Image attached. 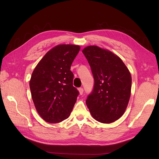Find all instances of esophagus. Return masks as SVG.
<instances>
[{
	"label": "esophagus",
	"mask_w": 159,
	"mask_h": 159,
	"mask_svg": "<svg viewBox=\"0 0 159 159\" xmlns=\"http://www.w3.org/2000/svg\"><path fill=\"white\" fill-rule=\"evenodd\" d=\"M78 91H79V93H80V95H82V94H83V93H84V89H83V88H79V89H78Z\"/></svg>",
	"instance_id": "1"
}]
</instances>
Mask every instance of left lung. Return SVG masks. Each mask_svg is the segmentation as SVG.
<instances>
[{
  "label": "left lung",
  "mask_w": 159,
  "mask_h": 159,
  "mask_svg": "<svg viewBox=\"0 0 159 159\" xmlns=\"http://www.w3.org/2000/svg\"><path fill=\"white\" fill-rule=\"evenodd\" d=\"M95 81L92 93L86 99L91 116L102 123H111L124 114L131 92V73L120 57L97 46L82 50Z\"/></svg>",
  "instance_id": "left-lung-1"
}]
</instances>
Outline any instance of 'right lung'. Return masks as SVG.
I'll list each match as a JSON object with an SVG mask.
<instances>
[{
	"label": "right lung",
	"instance_id": "obj_1",
	"mask_svg": "<svg viewBox=\"0 0 159 159\" xmlns=\"http://www.w3.org/2000/svg\"><path fill=\"white\" fill-rule=\"evenodd\" d=\"M80 50L59 44L48 52L34 70L30 80L32 98L40 116L56 123L68 118L79 95L73 86L72 62Z\"/></svg>",
	"mask_w": 159,
	"mask_h": 159
}]
</instances>
